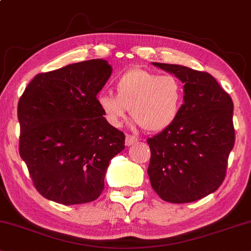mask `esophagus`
Segmentation results:
<instances>
[{
  "mask_svg": "<svg viewBox=\"0 0 251 251\" xmlns=\"http://www.w3.org/2000/svg\"><path fill=\"white\" fill-rule=\"evenodd\" d=\"M138 141H139V139L136 138V136H133V135H129V134L126 135V138H125V145L127 147H131L133 145H135V143Z\"/></svg>",
  "mask_w": 251,
  "mask_h": 251,
  "instance_id": "34e87169",
  "label": "esophagus"
}]
</instances>
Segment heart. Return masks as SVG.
Masks as SVG:
<instances>
[{
	"label": "heart",
	"mask_w": 251,
	"mask_h": 251,
	"mask_svg": "<svg viewBox=\"0 0 251 251\" xmlns=\"http://www.w3.org/2000/svg\"><path fill=\"white\" fill-rule=\"evenodd\" d=\"M116 95L100 93L96 98L106 122L119 127L131 115L136 125L148 132L168 128L179 116L183 102L181 82L175 75H160L145 69H133L116 80Z\"/></svg>",
	"instance_id": "obj_1"
}]
</instances>
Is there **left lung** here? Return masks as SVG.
Segmentation results:
<instances>
[{
  "instance_id": "obj_1",
  "label": "left lung",
  "mask_w": 251,
  "mask_h": 251,
  "mask_svg": "<svg viewBox=\"0 0 251 251\" xmlns=\"http://www.w3.org/2000/svg\"><path fill=\"white\" fill-rule=\"evenodd\" d=\"M152 65L183 83V104L168 128L147 140L150 183L166 202L198 201L225 179L235 141L232 99L209 73L176 64Z\"/></svg>"
}]
</instances>
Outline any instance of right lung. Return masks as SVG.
<instances>
[{
	"label": "right lung",
	"instance_id": "right-lung-1",
	"mask_svg": "<svg viewBox=\"0 0 251 251\" xmlns=\"http://www.w3.org/2000/svg\"><path fill=\"white\" fill-rule=\"evenodd\" d=\"M112 73L91 59L40 73L18 102L19 153L43 198L65 205L94 201L125 135L106 122L96 95Z\"/></svg>",
	"mask_w": 251,
	"mask_h": 251
}]
</instances>
